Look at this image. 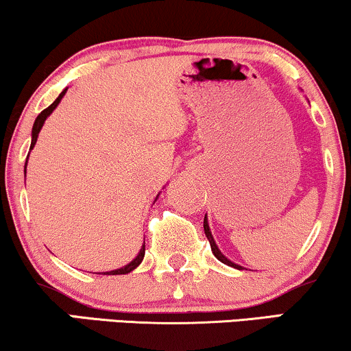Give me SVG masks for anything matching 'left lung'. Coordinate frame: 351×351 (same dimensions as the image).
<instances>
[{
    "mask_svg": "<svg viewBox=\"0 0 351 351\" xmlns=\"http://www.w3.org/2000/svg\"><path fill=\"white\" fill-rule=\"evenodd\" d=\"M203 229H205V234H206V239L210 241V245H211V252L215 254V257L218 258L219 262H223L224 265H229V267H234V268H237V270H244V268H242L241 265H237V263H234V262H231L229 261V258H226L223 255V252L221 250L218 249V245H216V242H215V239H213V236H211V231H210V226H208V219H206V215H205V219H203Z\"/></svg>",
    "mask_w": 351,
    "mask_h": 351,
    "instance_id": "obj_1",
    "label": "left lung"
}]
</instances>
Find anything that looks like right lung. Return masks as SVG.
I'll return each instance as SVG.
<instances>
[{
    "label": "right lung",
    "instance_id": "add662e5",
    "mask_svg": "<svg viewBox=\"0 0 351 351\" xmlns=\"http://www.w3.org/2000/svg\"><path fill=\"white\" fill-rule=\"evenodd\" d=\"M66 90H68V88L63 89L62 94H60V96L55 99V102L50 104V106L47 107L45 110H42L40 114L37 115L36 122H34V127H32V143H30V149H32L34 145H36V141H37V138H38V133H40V130H42V127H43V123H45L47 117H49V115L51 114V112L55 110V107L58 106L60 101H62L63 96H64V93H66ZM25 166H27V159H25ZM143 257H145V244L141 245L140 252H138V255H136L135 258H133L132 262L127 263V265L122 267V268H117V270L106 271V274H104V275H127V274H130V271H132V270H135V268H136L138 265H140L141 261H143Z\"/></svg>",
    "mask_w": 351,
    "mask_h": 351
}]
</instances>
